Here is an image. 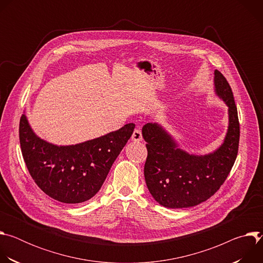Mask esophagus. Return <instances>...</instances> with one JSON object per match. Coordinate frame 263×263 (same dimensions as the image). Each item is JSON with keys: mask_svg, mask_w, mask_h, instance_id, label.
Returning a JSON list of instances; mask_svg holds the SVG:
<instances>
[{"mask_svg": "<svg viewBox=\"0 0 263 263\" xmlns=\"http://www.w3.org/2000/svg\"><path fill=\"white\" fill-rule=\"evenodd\" d=\"M132 140L134 141H140L142 139V134H141V131L139 129H135L133 131V134H132Z\"/></svg>", "mask_w": 263, "mask_h": 263, "instance_id": "34e87169", "label": "esophagus"}]
</instances>
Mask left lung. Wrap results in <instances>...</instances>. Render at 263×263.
I'll use <instances>...</instances> for the list:
<instances>
[{"instance_id": "left-lung-1", "label": "left lung", "mask_w": 263, "mask_h": 263, "mask_svg": "<svg viewBox=\"0 0 263 263\" xmlns=\"http://www.w3.org/2000/svg\"><path fill=\"white\" fill-rule=\"evenodd\" d=\"M216 93L229 107V128L221 146L205 156L190 155L178 148L157 124L142 127L147 156L144 179L153 198L167 208H186L211 198L226 181L236 160L239 121L233 92L227 79L214 71Z\"/></svg>"}]
</instances>
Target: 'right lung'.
<instances>
[{"instance_id":"obj_1","label":"right lung","mask_w":263,"mask_h":263,"mask_svg":"<svg viewBox=\"0 0 263 263\" xmlns=\"http://www.w3.org/2000/svg\"><path fill=\"white\" fill-rule=\"evenodd\" d=\"M134 128V124H127L92 140L57 146L37 137L23 115L18 132L22 154L36 185L56 201L76 204L101 190Z\"/></svg>"}]
</instances>
